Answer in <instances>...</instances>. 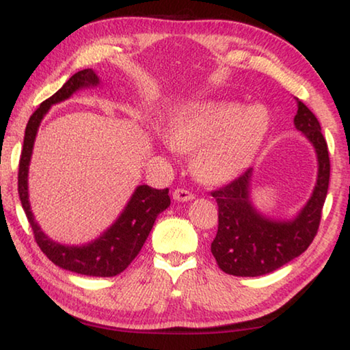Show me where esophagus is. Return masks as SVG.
<instances>
[{
    "label": "esophagus",
    "instance_id": "esophagus-1",
    "mask_svg": "<svg viewBox=\"0 0 350 350\" xmlns=\"http://www.w3.org/2000/svg\"><path fill=\"white\" fill-rule=\"evenodd\" d=\"M173 198H174V200H177V202H188V200L194 199V194L191 191H188V189H185V188H177V189H174Z\"/></svg>",
    "mask_w": 350,
    "mask_h": 350
}]
</instances>
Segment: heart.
I'll return each mask as SVG.
<instances>
[{"instance_id":"1","label":"heart","mask_w":350,"mask_h":350,"mask_svg":"<svg viewBox=\"0 0 350 350\" xmlns=\"http://www.w3.org/2000/svg\"><path fill=\"white\" fill-rule=\"evenodd\" d=\"M267 129L269 116L259 106L204 102L177 112L163 137L174 151H194V174L215 185L234 179L252 163Z\"/></svg>"}]
</instances>
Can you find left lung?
<instances>
[{"mask_svg": "<svg viewBox=\"0 0 350 350\" xmlns=\"http://www.w3.org/2000/svg\"><path fill=\"white\" fill-rule=\"evenodd\" d=\"M293 122L317 151L318 177L312 196L296 217L273 221L260 215L252 204V168L225 187L211 191L219 206V225L216 238L211 242V253L225 273L234 276L271 273L304 253L318 233L330 177L327 144L318 118L299 100Z\"/></svg>", "mask_w": 350, "mask_h": 350, "instance_id": "obj_1", "label": "left lung"}]
</instances>
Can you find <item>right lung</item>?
<instances>
[{"instance_id": "1", "label": "right lung", "mask_w": 350, "mask_h": 350, "mask_svg": "<svg viewBox=\"0 0 350 350\" xmlns=\"http://www.w3.org/2000/svg\"><path fill=\"white\" fill-rule=\"evenodd\" d=\"M98 83V77L92 69L79 70V72L74 74L64 83L54 96L44 100L40 105V108L29 118L25 133V144H23L20 157L18 194L23 210H25L27 221L32 227L33 238L37 241L41 252L52 262L58 265V267L74 271V273L79 275L108 278L122 273L133 262V259L137 256L145 244L148 234L151 232L154 222H156L157 215L167 210L171 204L168 188L156 189L148 185L137 187L117 221L103 234H100L96 241L80 247L62 245L51 238H47L41 232L40 225L35 222V217L31 211L27 193V173L32 157L35 135H37L38 126L46 116V112L49 111L52 105L69 98L75 91L81 90V88L97 86Z\"/></svg>"}]
</instances>
